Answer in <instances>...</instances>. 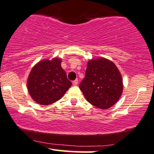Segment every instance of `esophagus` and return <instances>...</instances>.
Masks as SVG:
<instances>
[{
	"label": "esophagus",
	"instance_id": "obj_1",
	"mask_svg": "<svg viewBox=\"0 0 154 154\" xmlns=\"http://www.w3.org/2000/svg\"><path fill=\"white\" fill-rule=\"evenodd\" d=\"M72 84H73V85H77V84H78V80H77V79H75V80H74L73 82H72Z\"/></svg>",
	"mask_w": 154,
	"mask_h": 154
}]
</instances>
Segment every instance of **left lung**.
Masks as SVG:
<instances>
[{
    "label": "left lung",
    "instance_id": "obj_1",
    "mask_svg": "<svg viewBox=\"0 0 154 154\" xmlns=\"http://www.w3.org/2000/svg\"><path fill=\"white\" fill-rule=\"evenodd\" d=\"M79 87L90 103L106 109L119 99L123 91L122 78L112 61L98 58L88 61L85 77Z\"/></svg>",
    "mask_w": 154,
    "mask_h": 154
}]
</instances>
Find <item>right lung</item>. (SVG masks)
Returning <instances> with one entry per match:
<instances>
[{"instance_id":"right-lung-1","label":"right lung","mask_w":154,"mask_h":154,"mask_svg":"<svg viewBox=\"0 0 154 154\" xmlns=\"http://www.w3.org/2000/svg\"><path fill=\"white\" fill-rule=\"evenodd\" d=\"M61 59H44L32 69L27 79V90L36 103L49 105L61 99L72 82L61 66Z\"/></svg>"}]
</instances>
